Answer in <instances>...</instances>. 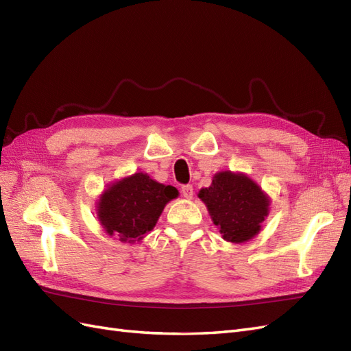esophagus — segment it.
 <instances>
[{
	"instance_id": "obj_1",
	"label": "esophagus",
	"mask_w": 351,
	"mask_h": 351,
	"mask_svg": "<svg viewBox=\"0 0 351 351\" xmlns=\"http://www.w3.org/2000/svg\"><path fill=\"white\" fill-rule=\"evenodd\" d=\"M193 186L192 184H184L182 187V195L186 197V199H192L193 197Z\"/></svg>"
}]
</instances>
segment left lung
I'll use <instances>...</instances> for the list:
<instances>
[{
    "label": "left lung",
    "mask_w": 351,
    "mask_h": 351,
    "mask_svg": "<svg viewBox=\"0 0 351 351\" xmlns=\"http://www.w3.org/2000/svg\"><path fill=\"white\" fill-rule=\"evenodd\" d=\"M197 196L206 205L222 239L231 243L253 239L269 214V197L241 173H217L210 186L200 189Z\"/></svg>",
    "instance_id": "obj_1"
}]
</instances>
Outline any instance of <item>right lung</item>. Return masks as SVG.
I'll return each mask as SVG.
<instances>
[{"mask_svg":"<svg viewBox=\"0 0 351 351\" xmlns=\"http://www.w3.org/2000/svg\"><path fill=\"white\" fill-rule=\"evenodd\" d=\"M178 190L136 173L112 183L98 202V219L105 232L123 243H134L152 231L165 205Z\"/></svg>","mask_w":351,"mask_h":351,"instance_id":"obj_1","label":"right lung"}]
</instances>
